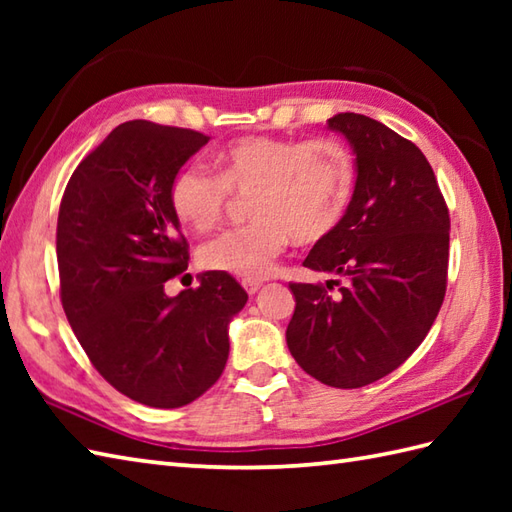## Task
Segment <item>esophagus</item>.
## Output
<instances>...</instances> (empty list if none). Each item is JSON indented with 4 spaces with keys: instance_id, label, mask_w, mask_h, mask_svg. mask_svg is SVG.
Segmentation results:
<instances>
[{
    "instance_id": "34e87169",
    "label": "esophagus",
    "mask_w": 512,
    "mask_h": 512,
    "mask_svg": "<svg viewBox=\"0 0 512 512\" xmlns=\"http://www.w3.org/2000/svg\"><path fill=\"white\" fill-rule=\"evenodd\" d=\"M242 286H244L248 295H255V292L264 286V281L262 279H244Z\"/></svg>"
}]
</instances>
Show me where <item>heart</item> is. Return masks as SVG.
<instances>
[{"mask_svg":"<svg viewBox=\"0 0 512 512\" xmlns=\"http://www.w3.org/2000/svg\"><path fill=\"white\" fill-rule=\"evenodd\" d=\"M217 173L202 162L184 165L169 202L182 224L211 231L233 193H253V222L209 239L200 264L242 279H264L292 242L317 244L341 226L354 191V162L334 138L244 136L215 156Z\"/></svg>","mask_w":512,"mask_h":512,"instance_id":"b5f03b06","label":"heart"}]
</instances>
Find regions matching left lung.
Returning <instances> with one entry per match:
<instances>
[{
    "label": "left lung",
    "mask_w": 512,
    "mask_h": 512,
    "mask_svg": "<svg viewBox=\"0 0 512 512\" xmlns=\"http://www.w3.org/2000/svg\"><path fill=\"white\" fill-rule=\"evenodd\" d=\"M328 127L356 156V184L341 226L303 266L339 279L290 284L286 341L323 385L365 387L400 367L436 321L447 292L449 209L429 160L374 118L345 112Z\"/></svg>",
    "instance_id": "8db88e82"
}]
</instances>
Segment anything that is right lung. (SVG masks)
<instances>
[{"label": "right lung", "mask_w": 512, "mask_h": 512, "mask_svg": "<svg viewBox=\"0 0 512 512\" xmlns=\"http://www.w3.org/2000/svg\"><path fill=\"white\" fill-rule=\"evenodd\" d=\"M209 136L129 121L81 160L57 222L61 303L92 365L140 405L176 409L222 376L228 323L246 306L237 281L209 270L200 286L169 297L189 266L171 209L180 167Z\"/></svg>", "instance_id": "add662e5"}]
</instances>
